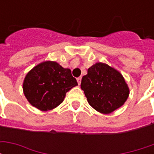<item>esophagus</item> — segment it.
Returning <instances> with one entry per match:
<instances>
[{
	"mask_svg": "<svg viewBox=\"0 0 154 154\" xmlns=\"http://www.w3.org/2000/svg\"><path fill=\"white\" fill-rule=\"evenodd\" d=\"M77 82H78V85H80L81 84V82H82V77H77Z\"/></svg>",
	"mask_w": 154,
	"mask_h": 154,
	"instance_id": "1",
	"label": "esophagus"
}]
</instances>
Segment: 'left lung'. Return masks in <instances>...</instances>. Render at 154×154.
Instances as JSON below:
<instances>
[{
    "label": "left lung",
    "mask_w": 154,
    "mask_h": 154,
    "mask_svg": "<svg viewBox=\"0 0 154 154\" xmlns=\"http://www.w3.org/2000/svg\"><path fill=\"white\" fill-rule=\"evenodd\" d=\"M81 88L91 106L103 114L111 113L123 106L129 93L122 75L101 63L88 69L82 79Z\"/></svg>",
    "instance_id": "obj_1"
}]
</instances>
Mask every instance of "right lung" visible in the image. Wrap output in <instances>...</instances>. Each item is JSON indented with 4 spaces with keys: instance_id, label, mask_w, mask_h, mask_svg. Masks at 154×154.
<instances>
[{
    "instance_id": "obj_1",
    "label": "right lung",
    "mask_w": 154,
    "mask_h": 154,
    "mask_svg": "<svg viewBox=\"0 0 154 154\" xmlns=\"http://www.w3.org/2000/svg\"><path fill=\"white\" fill-rule=\"evenodd\" d=\"M77 85L70 69L47 61L35 67L24 81L25 97L33 106L49 110L60 105L66 93Z\"/></svg>"
}]
</instances>
